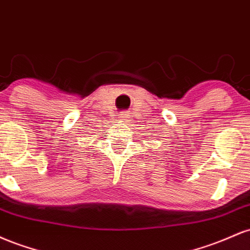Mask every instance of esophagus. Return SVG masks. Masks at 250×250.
Listing matches in <instances>:
<instances>
[{"label": "esophagus", "mask_w": 250, "mask_h": 250, "mask_svg": "<svg viewBox=\"0 0 250 250\" xmlns=\"http://www.w3.org/2000/svg\"><path fill=\"white\" fill-rule=\"evenodd\" d=\"M125 114H122V115L121 116H120V119H121V120H125Z\"/></svg>", "instance_id": "34e87169"}]
</instances>
